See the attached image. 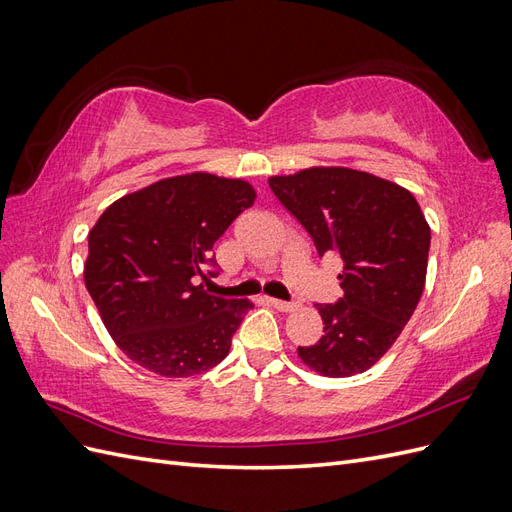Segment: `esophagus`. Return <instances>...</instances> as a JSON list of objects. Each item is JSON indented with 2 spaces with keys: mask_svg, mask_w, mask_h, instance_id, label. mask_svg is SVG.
<instances>
[{
  "mask_svg": "<svg viewBox=\"0 0 512 512\" xmlns=\"http://www.w3.org/2000/svg\"><path fill=\"white\" fill-rule=\"evenodd\" d=\"M267 303L273 305L275 309H280V312H292V309L299 307L297 301H282V299H267Z\"/></svg>",
  "mask_w": 512,
  "mask_h": 512,
  "instance_id": "1",
  "label": "esophagus"
}]
</instances>
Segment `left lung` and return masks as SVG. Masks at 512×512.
Wrapping results in <instances>:
<instances>
[{
  "label": "left lung",
  "mask_w": 512,
  "mask_h": 512,
  "mask_svg": "<svg viewBox=\"0 0 512 512\" xmlns=\"http://www.w3.org/2000/svg\"><path fill=\"white\" fill-rule=\"evenodd\" d=\"M269 188L312 237L335 254L344 297L318 305L324 335L299 346L318 374L346 378L389 350L421 299L431 232L416 198L399 185L350 168H307L271 177Z\"/></svg>",
  "instance_id": "obj_1"
}]
</instances>
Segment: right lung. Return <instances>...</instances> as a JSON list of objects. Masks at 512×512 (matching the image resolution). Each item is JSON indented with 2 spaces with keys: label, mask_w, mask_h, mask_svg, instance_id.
<instances>
[{
  "label": "right lung",
  "mask_w": 512,
  "mask_h": 512,
  "mask_svg": "<svg viewBox=\"0 0 512 512\" xmlns=\"http://www.w3.org/2000/svg\"><path fill=\"white\" fill-rule=\"evenodd\" d=\"M256 192L250 183L192 173L119 198L89 232L85 286L115 344L166 378L203 374L226 359L252 303L209 294L213 243Z\"/></svg>",
  "instance_id": "obj_1"
}]
</instances>
